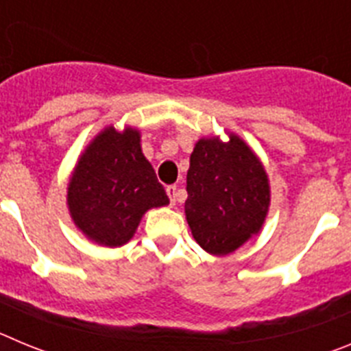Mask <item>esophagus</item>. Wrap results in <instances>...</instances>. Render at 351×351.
I'll return each mask as SVG.
<instances>
[{"label":"esophagus","mask_w":351,"mask_h":351,"mask_svg":"<svg viewBox=\"0 0 351 351\" xmlns=\"http://www.w3.org/2000/svg\"><path fill=\"white\" fill-rule=\"evenodd\" d=\"M167 195L170 198V206H176V202H178V186H167Z\"/></svg>","instance_id":"esophagus-1"}]
</instances>
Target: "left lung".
I'll use <instances>...</instances> for the list:
<instances>
[{"mask_svg": "<svg viewBox=\"0 0 351 351\" xmlns=\"http://www.w3.org/2000/svg\"><path fill=\"white\" fill-rule=\"evenodd\" d=\"M186 191L191 234L213 255H228L258 234L271 202L263 165L234 133L228 142L213 137L195 144Z\"/></svg>", "mask_w": 351, "mask_h": 351, "instance_id": "8db88e82", "label": "left lung"}]
</instances>
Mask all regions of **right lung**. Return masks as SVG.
<instances>
[{
  "label": "right lung",
  "mask_w": 351,
  "mask_h": 351,
  "mask_svg": "<svg viewBox=\"0 0 351 351\" xmlns=\"http://www.w3.org/2000/svg\"><path fill=\"white\" fill-rule=\"evenodd\" d=\"M68 209L86 237L107 247L133 237L145 210L169 204L141 149V133L108 126L88 145L68 184Z\"/></svg>",
  "instance_id": "right-lung-1"
}]
</instances>
